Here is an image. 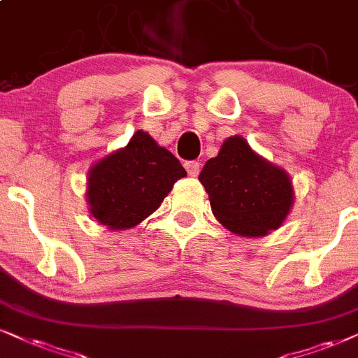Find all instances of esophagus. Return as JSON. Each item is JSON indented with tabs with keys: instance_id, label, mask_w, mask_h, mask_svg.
Returning <instances> with one entry per match:
<instances>
[{
	"instance_id": "esophagus-1",
	"label": "esophagus",
	"mask_w": 358,
	"mask_h": 358,
	"mask_svg": "<svg viewBox=\"0 0 358 358\" xmlns=\"http://www.w3.org/2000/svg\"><path fill=\"white\" fill-rule=\"evenodd\" d=\"M185 169H187L189 176H196L198 173H200V162H196V160L185 162Z\"/></svg>"
}]
</instances>
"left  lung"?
Segmentation results:
<instances>
[{
    "instance_id": "left-lung-1",
    "label": "left lung",
    "mask_w": 358,
    "mask_h": 358,
    "mask_svg": "<svg viewBox=\"0 0 358 358\" xmlns=\"http://www.w3.org/2000/svg\"><path fill=\"white\" fill-rule=\"evenodd\" d=\"M198 180L216 220L239 236H264L278 229L294 201L286 171L262 160L241 137L224 140L218 157L206 162Z\"/></svg>"
}]
</instances>
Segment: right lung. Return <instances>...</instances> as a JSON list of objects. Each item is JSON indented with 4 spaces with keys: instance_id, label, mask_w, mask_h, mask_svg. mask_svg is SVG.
Instances as JSON below:
<instances>
[{
    "instance_id": "obj_1",
    "label": "right lung",
    "mask_w": 358,
    "mask_h": 358,
    "mask_svg": "<svg viewBox=\"0 0 358 358\" xmlns=\"http://www.w3.org/2000/svg\"><path fill=\"white\" fill-rule=\"evenodd\" d=\"M183 176L187 170L178 158L137 130L125 148L97 162L89 171L90 213L108 229L132 228L162 205Z\"/></svg>"
}]
</instances>
